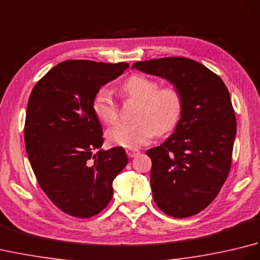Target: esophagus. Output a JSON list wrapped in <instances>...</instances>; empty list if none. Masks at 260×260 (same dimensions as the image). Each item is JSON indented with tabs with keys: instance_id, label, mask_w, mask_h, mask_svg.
Listing matches in <instances>:
<instances>
[{
	"instance_id": "obj_1",
	"label": "esophagus",
	"mask_w": 260,
	"mask_h": 260,
	"mask_svg": "<svg viewBox=\"0 0 260 260\" xmlns=\"http://www.w3.org/2000/svg\"><path fill=\"white\" fill-rule=\"evenodd\" d=\"M126 153L129 157H135L137 155H140L141 152L139 150H126Z\"/></svg>"
}]
</instances>
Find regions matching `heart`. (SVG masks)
I'll list each match as a JSON object with an SVG mask.
<instances>
[{
    "instance_id": "b5f03b06",
    "label": "heart",
    "mask_w": 260,
    "mask_h": 260,
    "mask_svg": "<svg viewBox=\"0 0 260 260\" xmlns=\"http://www.w3.org/2000/svg\"><path fill=\"white\" fill-rule=\"evenodd\" d=\"M124 95L139 102L132 123H118L107 131L110 143L121 147L139 148L147 144L156 133L172 131L181 117L183 99L174 87L158 88V84L145 76L135 75L121 87ZM93 112L104 123L113 124L118 118V106L107 89L98 90L92 102Z\"/></svg>"
}]
</instances>
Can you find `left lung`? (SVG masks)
<instances>
[{
    "label": "left lung",
    "instance_id": "obj_1",
    "mask_svg": "<svg viewBox=\"0 0 260 260\" xmlns=\"http://www.w3.org/2000/svg\"><path fill=\"white\" fill-rule=\"evenodd\" d=\"M170 81L183 99L173 134L146 152L156 206L174 218L206 209L228 178L237 133L229 91L218 75L194 60L168 57L132 66Z\"/></svg>",
    "mask_w": 260,
    "mask_h": 260
}]
</instances>
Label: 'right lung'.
<instances>
[{"instance_id":"1","label":"right lung","mask_w":260,"mask_h":260,"mask_svg":"<svg viewBox=\"0 0 260 260\" xmlns=\"http://www.w3.org/2000/svg\"><path fill=\"white\" fill-rule=\"evenodd\" d=\"M127 62L67 60L37 82L27 102L24 142L38 183L77 218L99 213L113 198V181L128 158L123 147L103 150V128L92 102Z\"/></svg>"}]
</instances>
